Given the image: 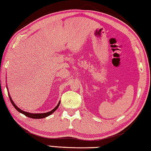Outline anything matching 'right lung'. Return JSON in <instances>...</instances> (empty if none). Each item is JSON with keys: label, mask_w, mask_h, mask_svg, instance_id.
<instances>
[{"label": "right lung", "mask_w": 151, "mask_h": 151, "mask_svg": "<svg viewBox=\"0 0 151 151\" xmlns=\"http://www.w3.org/2000/svg\"><path fill=\"white\" fill-rule=\"evenodd\" d=\"M9 99H10V101L11 102V104H13V106L15 107V109L17 110V111H19V112H21V113L24 114V115H26V116H28V117H30V118H32V119H42V118H45V117H47V116H48L50 115V114H51L53 113V112H55L56 110L58 109V108L60 106V101L59 102V103H58V105L56 106L55 108H54V109L52 110V111H49L48 112H45V113H30V112H25V111H23L22 110H21L20 109H19L16 105L15 104V103L13 102V101L12 100V99H11V96L9 95Z\"/></svg>", "instance_id": "add662e5"}]
</instances>
